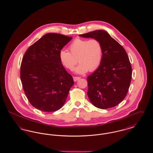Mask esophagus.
I'll use <instances>...</instances> for the list:
<instances>
[{
    "label": "esophagus",
    "mask_w": 153,
    "mask_h": 153,
    "mask_svg": "<svg viewBox=\"0 0 153 153\" xmlns=\"http://www.w3.org/2000/svg\"><path fill=\"white\" fill-rule=\"evenodd\" d=\"M80 79V77H73V80H74V82L77 81V80H79Z\"/></svg>",
    "instance_id": "34e87169"
}]
</instances>
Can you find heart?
<instances>
[{"instance_id": "1", "label": "heart", "mask_w": 153, "mask_h": 153, "mask_svg": "<svg viewBox=\"0 0 153 153\" xmlns=\"http://www.w3.org/2000/svg\"><path fill=\"white\" fill-rule=\"evenodd\" d=\"M69 49L70 52L65 50L59 51V60L66 69L72 70L78 59L80 64L74 69L76 73L94 71L102 62V46L97 39L77 38L69 45Z\"/></svg>"}]
</instances>
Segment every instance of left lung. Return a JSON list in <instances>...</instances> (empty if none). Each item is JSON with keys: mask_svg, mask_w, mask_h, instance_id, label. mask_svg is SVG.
<instances>
[{"mask_svg": "<svg viewBox=\"0 0 153 153\" xmlns=\"http://www.w3.org/2000/svg\"><path fill=\"white\" fill-rule=\"evenodd\" d=\"M79 36L100 41L102 62L88 77L87 95L96 107L107 109L117 106L127 94L131 83L132 68L123 48L104 30H95Z\"/></svg>", "mask_w": 153, "mask_h": 153, "instance_id": "left-lung-1", "label": "left lung"}]
</instances>
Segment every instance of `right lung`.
Returning a JSON list of instances; mask_svg holds the SVG:
<instances>
[{"label":"right lung","mask_w":153,"mask_h":153,"mask_svg":"<svg viewBox=\"0 0 153 153\" xmlns=\"http://www.w3.org/2000/svg\"><path fill=\"white\" fill-rule=\"evenodd\" d=\"M72 36L48 33L30 46L21 65V80L30 104L44 112H54L65 102L72 76L61 64L59 51Z\"/></svg>","instance_id":"1"}]
</instances>
